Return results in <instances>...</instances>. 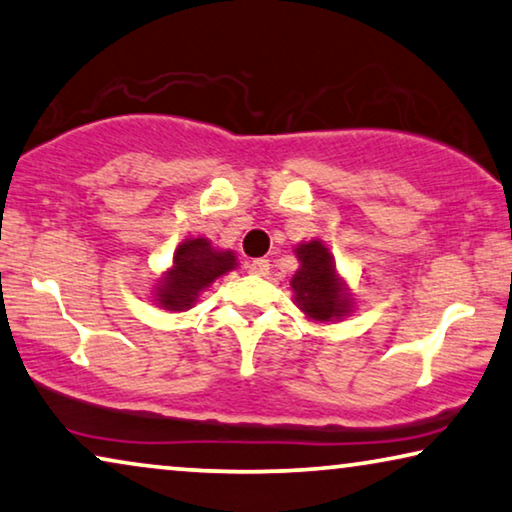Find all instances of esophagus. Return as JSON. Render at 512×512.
Segmentation results:
<instances>
[{"label": "esophagus", "instance_id": "1", "mask_svg": "<svg viewBox=\"0 0 512 512\" xmlns=\"http://www.w3.org/2000/svg\"><path fill=\"white\" fill-rule=\"evenodd\" d=\"M249 272L251 274H258V277H265V274H270V261H265V258H256V261H251L249 265Z\"/></svg>", "mask_w": 512, "mask_h": 512}]
</instances>
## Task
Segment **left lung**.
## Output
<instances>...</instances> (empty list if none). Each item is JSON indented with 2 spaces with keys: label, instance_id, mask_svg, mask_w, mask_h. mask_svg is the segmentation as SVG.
Segmentation results:
<instances>
[{
  "label": "left lung",
  "instance_id": "left-lung-1",
  "mask_svg": "<svg viewBox=\"0 0 512 512\" xmlns=\"http://www.w3.org/2000/svg\"><path fill=\"white\" fill-rule=\"evenodd\" d=\"M295 256L300 268L291 279L293 300L305 316L318 323H330L351 314L353 302L335 270L330 249L321 240H309L295 247Z\"/></svg>",
  "mask_w": 512,
  "mask_h": 512
}]
</instances>
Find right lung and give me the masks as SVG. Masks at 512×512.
Instances as JSON below:
<instances>
[{
	"mask_svg": "<svg viewBox=\"0 0 512 512\" xmlns=\"http://www.w3.org/2000/svg\"><path fill=\"white\" fill-rule=\"evenodd\" d=\"M233 251H219L210 240H184L173 254V268L154 286V302L168 311H187L207 286L235 268Z\"/></svg>",
	"mask_w": 512,
	"mask_h": 512,
	"instance_id": "add662e5",
	"label": "right lung"
}]
</instances>
